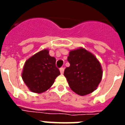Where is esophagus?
<instances>
[{
  "mask_svg": "<svg viewBox=\"0 0 125 125\" xmlns=\"http://www.w3.org/2000/svg\"><path fill=\"white\" fill-rule=\"evenodd\" d=\"M60 71L61 74H63V72H64V68H63V67H61V68L60 69Z\"/></svg>",
  "mask_w": 125,
  "mask_h": 125,
  "instance_id": "esophagus-1",
  "label": "esophagus"
}]
</instances>
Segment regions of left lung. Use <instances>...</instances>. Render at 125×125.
Instances as JSON below:
<instances>
[{
  "label": "left lung",
  "mask_w": 125,
  "mask_h": 125,
  "mask_svg": "<svg viewBox=\"0 0 125 125\" xmlns=\"http://www.w3.org/2000/svg\"><path fill=\"white\" fill-rule=\"evenodd\" d=\"M64 76L71 89L80 96L88 95L97 89L103 77L101 63L95 55L80 47L70 51Z\"/></svg>",
  "instance_id": "obj_1"
}]
</instances>
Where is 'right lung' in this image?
I'll return each mask as SVG.
<instances>
[{
	"instance_id": "obj_1",
	"label": "right lung",
	"mask_w": 125,
	"mask_h": 125,
	"mask_svg": "<svg viewBox=\"0 0 125 125\" xmlns=\"http://www.w3.org/2000/svg\"><path fill=\"white\" fill-rule=\"evenodd\" d=\"M60 72L56 67V58L43 49L29 58L24 63L22 78L33 93H42L52 85Z\"/></svg>"
}]
</instances>
